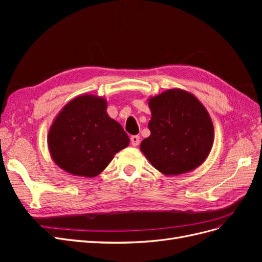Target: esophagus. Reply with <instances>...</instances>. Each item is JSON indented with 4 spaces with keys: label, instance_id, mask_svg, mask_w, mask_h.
<instances>
[{
    "label": "esophagus",
    "instance_id": "obj_1",
    "mask_svg": "<svg viewBox=\"0 0 262 262\" xmlns=\"http://www.w3.org/2000/svg\"><path fill=\"white\" fill-rule=\"evenodd\" d=\"M130 141H131V144L133 146H138L140 144V137L139 136H132L130 138Z\"/></svg>",
    "mask_w": 262,
    "mask_h": 262
}]
</instances>
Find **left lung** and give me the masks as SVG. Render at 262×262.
<instances>
[{"label": "left lung", "mask_w": 262, "mask_h": 262, "mask_svg": "<svg viewBox=\"0 0 262 262\" xmlns=\"http://www.w3.org/2000/svg\"><path fill=\"white\" fill-rule=\"evenodd\" d=\"M150 136L141 150L149 163L165 175L193 170L208 157L213 144L211 118L193 95L168 90L149 98Z\"/></svg>", "instance_id": "1"}]
</instances>
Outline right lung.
<instances>
[{
    "label": "right lung",
    "mask_w": 262,
    "mask_h": 262,
    "mask_svg": "<svg viewBox=\"0 0 262 262\" xmlns=\"http://www.w3.org/2000/svg\"><path fill=\"white\" fill-rule=\"evenodd\" d=\"M106 109L105 99L84 95L61 110L48 134L50 154L59 167L75 176L95 177L129 145L128 134Z\"/></svg>",
    "instance_id": "1"
}]
</instances>
